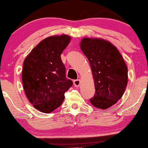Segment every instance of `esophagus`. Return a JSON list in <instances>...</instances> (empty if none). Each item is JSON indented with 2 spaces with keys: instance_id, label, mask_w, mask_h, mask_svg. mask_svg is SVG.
I'll return each mask as SVG.
<instances>
[{
  "instance_id": "1",
  "label": "esophagus",
  "mask_w": 148,
  "mask_h": 148,
  "mask_svg": "<svg viewBox=\"0 0 148 148\" xmlns=\"http://www.w3.org/2000/svg\"><path fill=\"white\" fill-rule=\"evenodd\" d=\"M80 83H81V81H80L79 79H76L74 81V85H75L76 87H79Z\"/></svg>"
}]
</instances>
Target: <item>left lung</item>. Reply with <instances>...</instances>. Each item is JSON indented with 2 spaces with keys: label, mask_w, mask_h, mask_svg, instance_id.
I'll use <instances>...</instances> for the list:
<instances>
[{
  "label": "left lung",
  "mask_w": 148,
  "mask_h": 148,
  "mask_svg": "<svg viewBox=\"0 0 148 148\" xmlns=\"http://www.w3.org/2000/svg\"><path fill=\"white\" fill-rule=\"evenodd\" d=\"M80 47L88 58L93 75L95 95L92 106L106 110L122 97L127 84V67L114 45L102 38H84Z\"/></svg>",
  "instance_id": "obj_1"
}]
</instances>
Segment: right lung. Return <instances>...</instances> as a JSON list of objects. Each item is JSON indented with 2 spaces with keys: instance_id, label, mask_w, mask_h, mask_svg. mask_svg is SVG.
<instances>
[{
  "instance_id": "right-lung-1",
  "label": "right lung",
  "mask_w": 148,
  "mask_h": 148,
  "mask_svg": "<svg viewBox=\"0 0 148 148\" xmlns=\"http://www.w3.org/2000/svg\"><path fill=\"white\" fill-rule=\"evenodd\" d=\"M71 36H51L41 40L23 62V89L29 102L36 110L50 113L62 104L65 92L72 86L65 76L60 58Z\"/></svg>"
}]
</instances>
